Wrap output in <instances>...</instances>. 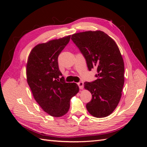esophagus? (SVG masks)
Here are the masks:
<instances>
[{"label": "esophagus", "mask_w": 147, "mask_h": 147, "mask_svg": "<svg viewBox=\"0 0 147 147\" xmlns=\"http://www.w3.org/2000/svg\"><path fill=\"white\" fill-rule=\"evenodd\" d=\"M78 85L80 89H83V85H84L83 82H80L79 83H78Z\"/></svg>", "instance_id": "esophagus-1"}]
</instances>
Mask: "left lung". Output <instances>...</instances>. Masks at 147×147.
<instances>
[{
	"label": "left lung",
	"instance_id": "left-lung-1",
	"mask_svg": "<svg viewBox=\"0 0 147 147\" xmlns=\"http://www.w3.org/2000/svg\"><path fill=\"white\" fill-rule=\"evenodd\" d=\"M71 40L85 57L88 70L97 71V79L84 83L92 95L87 111L95 117H107L117 106L124 86V65L119 49L113 39L99 30L74 33Z\"/></svg>",
	"mask_w": 147,
	"mask_h": 147
}]
</instances>
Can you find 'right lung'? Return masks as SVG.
Wrapping results in <instances>:
<instances>
[{
	"label": "right lung",
	"instance_id": "obj_1",
	"mask_svg": "<svg viewBox=\"0 0 147 147\" xmlns=\"http://www.w3.org/2000/svg\"><path fill=\"white\" fill-rule=\"evenodd\" d=\"M71 35L36 45L28 59L27 82L36 102L47 113L59 117L67 113L70 100L79 92L76 83H66L59 69L58 57Z\"/></svg>",
	"mask_w": 147,
	"mask_h": 147
}]
</instances>
